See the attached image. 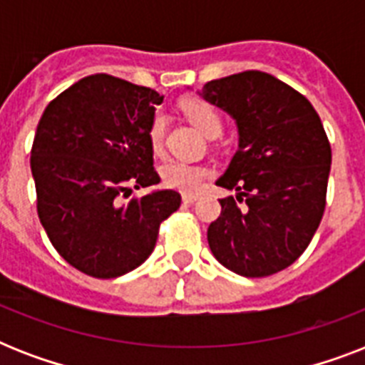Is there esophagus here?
I'll list each match as a JSON object with an SVG mask.
<instances>
[{
  "label": "esophagus",
  "mask_w": 365,
  "mask_h": 365,
  "mask_svg": "<svg viewBox=\"0 0 365 365\" xmlns=\"http://www.w3.org/2000/svg\"><path fill=\"white\" fill-rule=\"evenodd\" d=\"M182 199H183V202H185V205H193V202H197V200H199V195L183 193Z\"/></svg>",
  "instance_id": "obj_1"
}]
</instances>
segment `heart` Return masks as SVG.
<instances>
[{"label":"heart","instance_id":"heart-1","mask_svg":"<svg viewBox=\"0 0 365 365\" xmlns=\"http://www.w3.org/2000/svg\"><path fill=\"white\" fill-rule=\"evenodd\" d=\"M183 111L185 115L191 119L197 128H199L205 136H212L220 132L222 134V119L217 115V111L212 106L205 104V102H187L183 104ZM165 134H166V119L165 115H155L151 125H149V143L155 153H159L165 143ZM210 176L208 168L200 165H193L187 160H166L165 165L160 166V178L165 185L172 189H180L185 193H195L202 187V183L206 182V178Z\"/></svg>","mask_w":365,"mask_h":365}]
</instances>
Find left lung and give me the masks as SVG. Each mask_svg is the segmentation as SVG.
<instances>
[{"label": "left lung", "instance_id": "left-lung-1", "mask_svg": "<svg viewBox=\"0 0 365 365\" xmlns=\"http://www.w3.org/2000/svg\"><path fill=\"white\" fill-rule=\"evenodd\" d=\"M206 102L233 117L239 149L216 182L235 189L220 199L208 227L214 257L240 277L289 267L317 233L328 189L331 148L311 102L271 73L248 70L208 81Z\"/></svg>", "mask_w": 365, "mask_h": 365}]
</instances>
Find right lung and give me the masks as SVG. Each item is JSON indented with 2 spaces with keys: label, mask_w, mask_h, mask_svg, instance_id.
Here are the masks:
<instances>
[{
  "label": "right lung",
  "mask_w": 365,
  "mask_h": 365,
  "mask_svg": "<svg viewBox=\"0 0 365 365\" xmlns=\"http://www.w3.org/2000/svg\"><path fill=\"white\" fill-rule=\"evenodd\" d=\"M165 96L96 73L73 83L45 108L31 145L37 214L62 257L94 278H117L148 259L159 225L180 208L174 189L157 185L149 125Z\"/></svg>",
  "instance_id": "add662e5"
}]
</instances>
